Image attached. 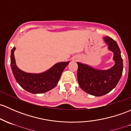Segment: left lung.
I'll list each match as a JSON object with an SVG mask.
<instances>
[{"label":"left lung","instance_id":"8db88e82","mask_svg":"<svg viewBox=\"0 0 131 131\" xmlns=\"http://www.w3.org/2000/svg\"><path fill=\"white\" fill-rule=\"evenodd\" d=\"M108 49L114 53L115 64L110 69L100 70L87 64H78L77 78L81 89L92 95L102 96L111 92L120 80L123 71V61L116 41L108 36L104 38Z\"/></svg>","mask_w":131,"mask_h":131}]
</instances>
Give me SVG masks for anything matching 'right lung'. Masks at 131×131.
<instances>
[{
    "label": "right lung",
    "instance_id": "add662e5",
    "mask_svg": "<svg viewBox=\"0 0 131 131\" xmlns=\"http://www.w3.org/2000/svg\"><path fill=\"white\" fill-rule=\"evenodd\" d=\"M15 49V47L12 48L10 54V66L15 79L24 90L34 94L45 93L55 87L63 70L69 64V61L61 62L41 73H28L22 71L16 65Z\"/></svg>",
    "mask_w": 131,
    "mask_h": 131
}]
</instances>
